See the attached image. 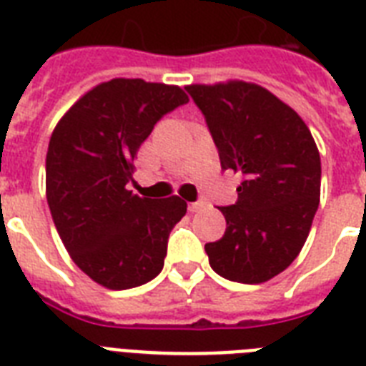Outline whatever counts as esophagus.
Here are the masks:
<instances>
[{"label":"esophagus","instance_id":"obj_1","mask_svg":"<svg viewBox=\"0 0 366 366\" xmlns=\"http://www.w3.org/2000/svg\"><path fill=\"white\" fill-rule=\"evenodd\" d=\"M205 201H194V203H189V211L192 212H199V211H203V209H205Z\"/></svg>","mask_w":366,"mask_h":366}]
</instances>
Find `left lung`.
Masks as SVG:
<instances>
[{"instance_id":"1","label":"left lung","mask_w":366,"mask_h":366,"mask_svg":"<svg viewBox=\"0 0 366 366\" xmlns=\"http://www.w3.org/2000/svg\"><path fill=\"white\" fill-rule=\"evenodd\" d=\"M205 116L222 171L239 172L237 201L220 207L222 239L207 243L209 264L237 283H264L302 250L321 195V157L290 106L244 81L188 85Z\"/></svg>"}]
</instances>
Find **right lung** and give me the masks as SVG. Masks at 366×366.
Instances as JSON below:
<instances>
[{
	"label": "right lung",
	"instance_id": "add662e5",
	"mask_svg": "<svg viewBox=\"0 0 366 366\" xmlns=\"http://www.w3.org/2000/svg\"><path fill=\"white\" fill-rule=\"evenodd\" d=\"M188 102L177 85L112 79L83 94L49 142L47 203L77 267L99 285L125 290L159 275L171 229L186 201L138 197L132 159L154 125Z\"/></svg>",
	"mask_w": 366,
	"mask_h": 366
}]
</instances>
